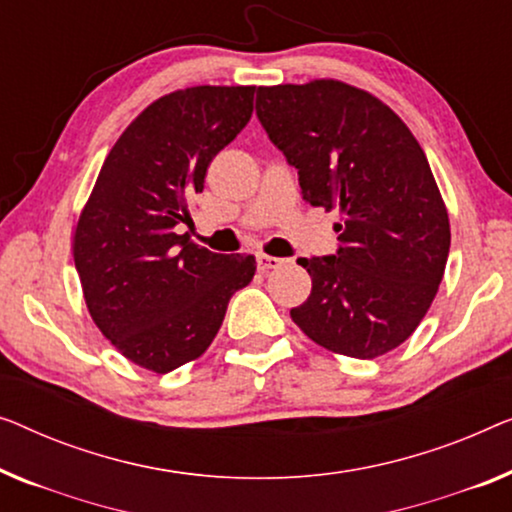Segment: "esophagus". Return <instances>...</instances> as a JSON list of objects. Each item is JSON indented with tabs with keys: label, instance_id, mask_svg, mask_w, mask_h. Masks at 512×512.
<instances>
[{
	"label": "esophagus",
	"instance_id": "34e87169",
	"mask_svg": "<svg viewBox=\"0 0 512 512\" xmlns=\"http://www.w3.org/2000/svg\"><path fill=\"white\" fill-rule=\"evenodd\" d=\"M256 261H258V270H261V272H270V270L279 268V265L284 263V261H281V258H277V256H265V254H258Z\"/></svg>",
	"mask_w": 512,
	"mask_h": 512
}]
</instances>
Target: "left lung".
Masks as SVG:
<instances>
[{
  "mask_svg": "<svg viewBox=\"0 0 512 512\" xmlns=\"http://www.w3.org/2000/svg\"><path fill=\"white\" fill-rule=\"evenodd\" d=\"M256 115L309 205L339 207V247L298 258L291 318L318 346L372 360L406 342L446 270L450 224L425 152L376 96L339 80L258 87Z\"/></svg>",
  "mask_w": 512,
  "mask_h": 512,
  "instance_id": "8db88e82",
  "label": "left lung"
}]
</instances>
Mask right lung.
Listing matches in <instances>:
<instances>
[{
  "mask_svg": "<svg viewBox=\"0 0 512 512\" xmlns=\"http://www.w3.org/2000/svg\"><path fill=\"white\" fill-rule=\"evenodd\" d=\"M256 87H189L161 96L103 161L78 219L73 261L87 309L124 358L168 374L221 328L256 258L189 242V203L214 154L247 127Z\"/></svg>",
  "mask_w": 512,
  "mask_h": 512,
  "instance_id": "add662e5",
  "label": "right lung"
}]
</instances>
